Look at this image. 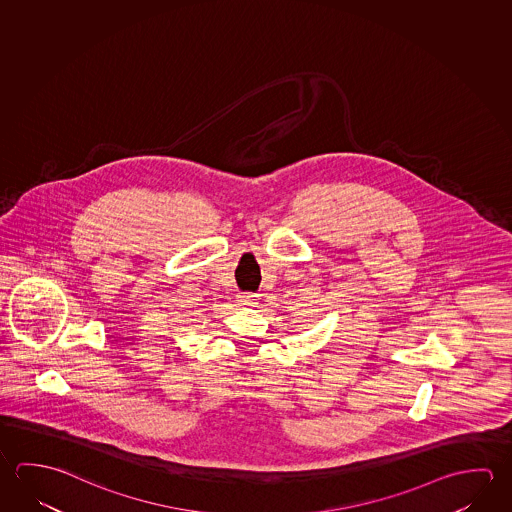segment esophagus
Here are the masks:
<instances>
[{
  "label": "esophagus",
  "instance_id": "34e87169",
  "mask_svg": "<svg viewBox=\"0 0 512 512\" xmlns=\"http://www.w3.org/2000/svg\"><path fill=\"white\" fill-rule=\"evenodd\" d=\"M255 300H257V296L252 295V293H243V295H239V302L244 307H248V305H255Z\"/></svg>",
  "mask_w": 512,
  "mask_h": 512
}]
</instances>
